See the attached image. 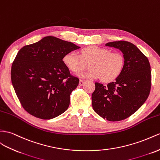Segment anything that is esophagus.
Wrapping results in <instances>:
<instances>
[{
    "instance_id": "esophagus-1",
    "label": "esophagus",
    "mask_w": 160,
    "mask_h": 160,
    "mask_svg": "<svg viewBox=\"0 0 160 160\" xmlns=\"http://www.w3.org/2000/svg\"><path fill=\"white\" fill-rule=\"evenodd\" d=\"M84 82H85L84 80H80V81H79V85H80V86L83 85Z\"/></svg>"
}]
</instances>
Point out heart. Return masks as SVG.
Instances as JSON below:
<instances>
[{
	"instance_id": "b5f03b06",
	"label": "heart",
	"mask_w": 160,
	"mask_h": 160,
	"mask_svg": "<svg viewBox=\"0 0 160 160\" xmlns=\"http://www.w3.org/2000/svg\"><path fill=\"white\" fill-rule=\"evenodd\" d=\"M63 61L69 70L76 73L84 70L89 64L91 68L82 73L80 76L84 78H100L105 83L116 80L125 65V59L122 53L94 45L81 49L80 55L73 51L67 53Z\"/></svg>"
}]
</instances>
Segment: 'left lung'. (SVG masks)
Returning a JSON list of instances; mask_svg holds the SVG:
<instances>
[{
	"instance_id": "1",
	"label": "left lung",
	"mask_w": 160,
	"mask_h": 160,
	"mask_svg": "<svg viewBox=\"0 0 160 160\" xmlns=\"http://www.w3.org/2000/svg\"><path fill=\"white\" fill-rule=\"evenodd\" d=\"M105 45L123 52L124 68L115 82L107 86L95 83L92 105L94 111L104 119L120 121L132 116L148 98L151 87L150 63L147 57L128 41H114Z\"/></svg>"
}]
</instances>
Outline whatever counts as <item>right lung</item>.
I'll list each match as a JSON object with an SVG mask.
<instances>
[{
  "label": "right lung",
  "instance_id": "1",
  "mask_svg": "<svg viewBox=\"0 0 160 160\" xmlns=\"http://www.w3.org/2000/svg\"><path fill=\"white\" fill-rule=\"evenodd\" d=\"M79 48L72 42L47 36L19 51L12 63L11 78L28 113L49 120L66 111L79 79L71 74L63 59Z\"/></svg>",
  "mask_w": 160,
  "mask_h": 160
}]
</instances>
